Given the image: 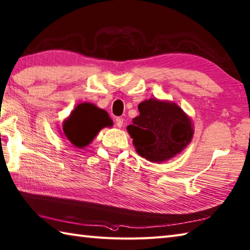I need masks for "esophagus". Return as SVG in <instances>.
I'll list each match as a JSON object with an SVG mask.
<instances>
[{
  "instance_id": "obj_1",
  "label": "esophagus",
  "mask_w": 250,
  "mask_h": 250,
  "mask_svg": "<svg viewBox=\"0 0 250 250\" xmlns=\"http://www.w3.org/2000/svg\"><path fill=\"white\" fill-rule=\"evenodd\" d=\"M122 125H124V118H121V117H117V118H116V125L118 126V128H121Z\"/></svg>"
}]
</instances>
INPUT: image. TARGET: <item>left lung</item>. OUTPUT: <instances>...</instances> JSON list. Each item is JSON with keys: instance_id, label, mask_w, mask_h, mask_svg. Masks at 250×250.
Segmentation results:
<instances>
[{"instance_id": "1", "label": "left lung", "mask_w": 250, "mask_h": 250, "mask_svg": "<svg viewBox=\"0 0 250 250\" xmlns=\"http://www.w3.org/2000/svg\"><path fill=\"white\" fill-rule=\"evenodd\" d=\"M139 111L126 130L142 157L153 163L166 161L192 140V122L174 103L150 99L141 103Z\"/></svg>"}]
</instances>
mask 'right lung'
I'll list each match as a JSON object with an SVG mask.
<instances>
[{"label": "right lung", "instance_id": "obj_1", "mask_svg": "<svg viewBox=\"0 0 250 250\" xmlns=\"http://www.w3.org/2000/svg\"><path fill=\"white\" fill-rule=\"evenodd\" d=\"M112 121L105 110L90 103L78 105L69 118L63 122L62 130L66 138L77 147L89 145L104 126H111Z\"/></svg>", "mask_w": 250, "mask_h": 250}]
</instances>
